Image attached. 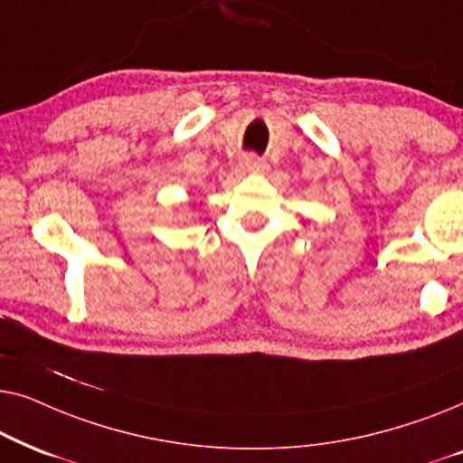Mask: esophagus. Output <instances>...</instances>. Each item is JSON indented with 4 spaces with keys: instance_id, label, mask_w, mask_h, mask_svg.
Wrapping results in <instances>:
<instances>
[{
    "instance_id": "34e87169",
    "label": "esophagus",
    "mask_w": 463,
    "mask_h": 463,
    "mask_svg": "<svg viewBox=\"0 0 463 463\" xmlns=\"http://www.w3.org/2000/svg\"><path fill=\"white\" fill-rule=\"evenodd\" d=\"M240 166H242L244 173H261V170L265 168V164H263L261 157H257L255 154H249V156L242 157Z\"/></svg>"
}]
</instances>
